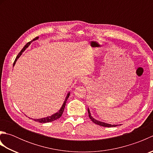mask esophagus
Returning a JSON list of instances; mask_svg holds the SVG:
<instances>
[{
  "mask_svg": "<svg viewBox=\"0 0 153 153\" xmlns=\"http://www.w3.org/2000/svg\"><path fill=\"white\" fill-rule=\"evenodd\" d=\"M81 80H82V81H83V79H81Z\"/></svg>",
  "mask_w": 153,
  "mask_h": 153,
  "instance_id": "34e87169",
  "label": "esophagus"
}]
</instances>
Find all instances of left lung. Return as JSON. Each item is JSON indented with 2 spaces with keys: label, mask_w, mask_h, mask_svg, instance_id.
<instances>
[{
  "label": "left lung",
  "mask_w": 153,
  "mask_h": 153,
  "mask_svg": "<svg viewBox=\"0 0 153 153\" xmlns=\"http://www.w3.org/2000/svg\"><path fill=\"white\" fill-rule=\"evenodd\" d=\"M87 110H88V114H89V118L91 120V121L93 122L96 123V124L97 125H99L100 126H103V127H108V128H111V127H116L118 125H112V124H108V123H105V122H100V121H98V120H95V118H93V117L91 116V113H90V111H89V109L88 108V109H87Z\"/></svg>",
  "instance_id": "8db88e82"
}]
</instances>
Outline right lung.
<instances>
[{
    "label": "right lung",
    "instance_id": "add662e5",
    "mask_svg": "<svg viewBox=\"0 0 153 153\" xmlns=\"http://www.w3.org/2000/svg\"><path fill=\"white\" fill-rule=\"evenodd\" d=\"M38 38H39V37H35V39H33L31 41L28 42V43H27L26 45H25V46L24 47V48H22V51H21L20 52H19V54H18V56H17V57H16V60H15L14 62V65L16 64V60H17L19 56H21V54H22L23 52H24L25 49H26V48H27L29 46H30V45L31 44V42L33 41H35V40H37V39H38ZM69 96H70V93H68V95H67V96H66V99H65V100H64V104H63L62 106V107H61V108L60 109L59 111H58V112H56V114H54L53 115H52V116H51L46 117V118H40V119H32V120H33L34 121H35V122H39V123H47V122H51L54 121V120H56L57 119L60 118V117H61V116L62 115V113H63L64 110L65 106H66V101H67V100H68V97H69Z\"/></svg>",
    "mask_w": 153,
    "mask_h": 153
}]
</instances>
